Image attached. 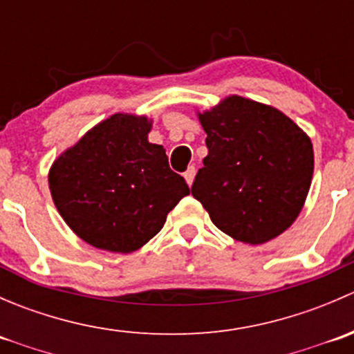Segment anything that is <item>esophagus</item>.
Listing matches in <instances>:
<instances>
[{
    "label": "esophagus",
    "mask_w": 354,
    "mask_h": 354,
    "mask_svg": "<svg viewBox=\"0 0 354 354\" xmlns=\"http://www.w3.org/2000/svg\"><path fill=\"white\" fill-rule=\"evenodd\" d=\"M195 174H197V169H195L194 166H190L187 171H185V180H187L188 187H192V183H194Z\"/></svg>",
    "instance_id": "1"
}]
</instances>
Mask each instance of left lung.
Segmentation results:
<instances>
[{
  "label": "left lung",
  "instance_id": "left-lung-1",
  "mask_svg": "<svg viewBox=\"0 0 354 354\" xmlns=\"http://www.w3.org/2000/svg\"><path fill=\"white\" fill-rule=\"evenodd\" d=\"M207 133L192 195L233 240L262 245L291 226L313 176V145L283 111L241 95L197 113Z\"/></svg>",
  "mask_w": 354,
  "mask_h": 354
}]
</instances>
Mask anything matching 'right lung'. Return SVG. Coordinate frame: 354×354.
Wrapping results in <instances>:
<instances>
[{
  "label": "right lung",
  "mask_w": 354,
  "mask_h": 354,
  "mask_svg": "<svg viewBox=\"0 0 354 354\" xmlns=\"http://www.w3.org/2000/svg\"><path fill=\"white\" fill-rule=\"evenodd\" d=\"M152 120L116 113L62 152L49 169L59 216L85 243L114 253L142 248L190 194L169 169L162 145L149 142Z\"/></svg>",
  "instance_id": "right-lung-1"
}]
</instances>
